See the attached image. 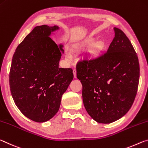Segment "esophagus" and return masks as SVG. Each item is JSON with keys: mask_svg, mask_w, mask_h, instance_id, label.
I'll use <instances>...</instances> for the list:
<instances>
[{"mask_svg": "<svg viewBox=\"0 0 148 148\" xmlns=\"http://www.w3.org/2000/svg\"><path fill=\"white\" fill-rule=\"evenodd\" d=\"M73 75H74V78H77V71L75 69H73Z\"/></svg>", "mask_w": 148, "mask_h": 148, "instance_id": "obj_1", "label": "esophagus"}]
</instances>
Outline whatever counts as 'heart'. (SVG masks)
Segmentation results:
<instances>
[{
    "mask_svg": "<svg viewBox=\"0 0 148 148\" xmlns=\"http://www.w3.org/2000/svg\"><path fill=\"white\" fill-rule=\"evenodd\" d=\"M92 42H90V41H88V42H86L85 43H84L83 45H82V46H81L77 50H79V51H81V50H83L84 49H85L86 48H88L91 47L92 45ZM99 50H100V48L99 47H96L95 48H94V50L93 51L94 52H97L98 51H99Z\"/></svg>",
    "mask_w": 148,
    "mask_h": 148,
    "instance_id": "obj_1",
    "label": "heart"
}]
</instances>
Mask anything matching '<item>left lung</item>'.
Returning a JSON list of instances; mask_svg holds the SVG:
<instances>
[{"instance_id":"left-lung-1","label":"left lung","mask_w":148,"mask_h":148,"mask_svg":"<svg viewBox=\"0 0 148 148\" xmlns=\"http://www.w3.org/2000/svg\"><path fill=\"white\" fill-rule=\"evenodd\" d=\"M113 30L115 37L107 52L77 64L84 108L94 121L106 124L129 111L140 78L138 58L131 42L123 31Z\"/></svg>"}]
</instances>
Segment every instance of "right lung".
<instances>
[{
  "mask_svg": "<svg viewBox=\"0 0 148 148\" xmlns=\"http://www.w3.org/2000/svg\"><path fill=\"white\" fill-rule=\"evenodd\" d=\"M58 26H37L14 52L10 88L17 107L29 119L50 120L59 110L62 96L73 79L71 68H60L63 51L49 36Z\"/></svg>",
  "mask_w": 148,
  "mask_h": 148,
  "instance_id": "right-lung-1",
  "label": "right lung"
}]
</instances>
